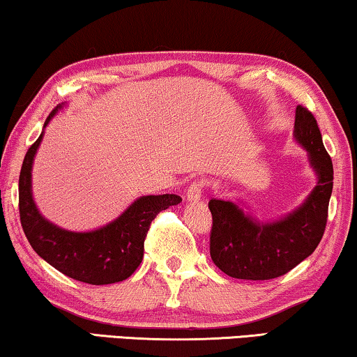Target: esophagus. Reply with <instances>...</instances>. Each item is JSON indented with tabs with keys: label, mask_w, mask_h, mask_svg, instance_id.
Masks as SVG:
<instances>
[{
	"label": "esophagus",
	"mask_w": 357,
	"mask_h": 357,
	"mask_svg": "<svg viewBox=\"0 0 357 357\" xmlns=\"http://www.w3.org/2000/svg\"><path fill=\"white\" fill-rule=\"evenodd\" d=\"M202 181H194V183H190L188 185V189H185V199H188V202H199L200 197H202Z\"/></svg>",
	"instance_id": "1"
}]
</instances>
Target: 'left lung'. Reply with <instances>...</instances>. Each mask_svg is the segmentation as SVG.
Here are the masks:
<instances>
[{
	"mask_svg": "<svg viewBox=\"0 0 357 357\" xmlns=\"http://www.w3.org/2000/svg\"><path fill=\"white\" fill-rule=\"evenodd\" d=\"M294 137L309 152L319 183L288 217L259 223L234 202L212 199L210 255L213 264L238 280H272L307 259L322 239L333 189V163L324 147L317 119L303 105L296 108Z\"/></svg>",
	"mask_w": 357,
	"mask_h": 357,
	"instance_id": "obj_1",
	"label": "left lung"
}]
</instances>
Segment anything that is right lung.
I'll return each instance as SVG.
<instances>
[{"label": "right lung", "mask_w": 357, "mask_h": 357, "mask_svg": "<svg viewBox=\"0 0 357 357\" xmlns=\"http://www.w3.org/2000/svg\"><path fill=\"white\" fill-rule=\"evenodd\" d=\"M48 114L45 126L58 112ZM43 132L30 145L19 176V215L24 233L40 257L69 278L89 284H112L129 278L144 257V241L152 220L169 205L181 202L176 194L144 195L121 217L107 227L74 233L66 231L38 213L32 199V163Z\"/></svg>", "instance_id": "1"}]
</instances>
